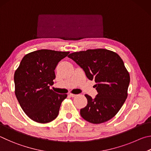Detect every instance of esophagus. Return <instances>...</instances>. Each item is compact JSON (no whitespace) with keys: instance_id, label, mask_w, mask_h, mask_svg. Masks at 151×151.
<instances>
[{"instance_id":"obj_1","label":"esophagus","mask_w":151,"mask_h":151,"mask_svg":"<svg viewBox=\"0 0 151 151\" xmlns=\"http://www.w3.org/2000/svg\"><path fill=\"white\" fill-rule=\"evenodd\" d=\"M69 96H70V97H75L76 95V94H73V93H69Z\"/></svg>"}]
</instances>
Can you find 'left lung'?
I'll return each mask as SVG.
<instances>
[{
    "instance_id": "8db88e82",
    "label": "left lung",
    "mask_w": 151,
    "mask_h": 151,
    "mask_svg": "<svg viewBox=\"0 0 151 151\" xmlns=\"http://www.w3.org/2000/svg\"><path fill=\"white\" fill-rule=\"evenodd\" d=\"M68 58L80 66L89 80H94L97 91L95 99L88 94L86 106L80 109L84 119L93 124L110 120L117 114L128 96L130 76L117 53L107 49L73 52Z\"/></svg>"
}]
</instances>
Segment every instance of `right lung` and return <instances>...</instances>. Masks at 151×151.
I'll return each instance as SVG.
<instances>
[{
    "label": "right lung",
    "instance_id": "obj_1",
    "mask_svg": "<svg viewBox=\"0 0 151 151\" xmlns=\"http://www.w3.org/2000/svg\"><path fill=\"white\" fill-rule=\"evenodd\" d=\"M69 52L42 49L26 54L15 71V95L28 117L40 123L57 117L67 94H58L50 86L55 78V69Z\"/></svg>",
    "mask_w": 151,
    "mask_h": 151
}]
</instances>
